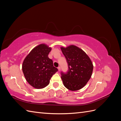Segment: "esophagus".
I'll return each mask as SVG.
<instances>
[{
	"label": "esophagus",
	"mask_w": 121,
	"mask_h": 121,
	"mask_svg": "<svg viewBox=\"0 0 121 121\" xmlns=\"http://www.w3.org/2000/svg\"><path fill=\"white\" fill-rule=\"evenodd\" d=\"M57 69H58V71H60V67H58L57 68Z\"/></svg>",
	"instance_id": "esophagus-1"
}]
</instances>
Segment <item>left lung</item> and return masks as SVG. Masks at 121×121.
Wrapping results in <instances>:
<instances>
[{"label":"left lung","instance_id":"8db88e82","mask_svg":"<svg viewBox=\"0 0 121 121\" xmlns=\"http://www.w3.org/2000/svg\"><path fill=\"white\" fill-rule=\"evenodd\" d=\"M62 52L66 58L68 70L61 72V78L64 86L69 90H78L85 86L90 79L93 65L89 57L77 46L61 47Z\"/></svg>","mask_w":121,"mask_h":121}]
</instances>
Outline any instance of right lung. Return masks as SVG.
Instances as JSON below:
<instances>
[{
    "label": "right lung",
    "instance_id": "add662e5",
    "mask_svg": "<svg viewBox=\"0 0 121 121\" xmlns=\"http://www.w3.org/2000/svg\"><path fill=\"white\" fill-rule=\"evenodd\" d=\"M52 48L44 44L34 47L23 63L22 70L27 81L36 89H41L49 84L58 69L54 67L53 61L48 55Z\"/></svg>",
    "mask_w": 121,
    "mask_h": 121
}]
</instances>
